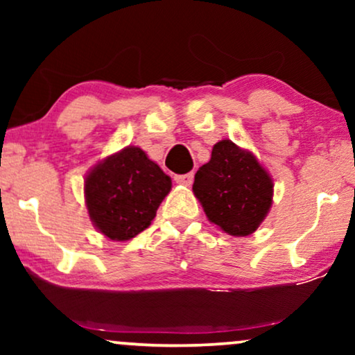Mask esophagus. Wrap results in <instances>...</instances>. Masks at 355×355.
<instances>
[{
  "mask_svg": "<svg viewBox=\"0 0 355 355\" xmlns=\"http://www.w3.org/2000/svg\"><path fill=\"white\" fill-rule=\"evenodd\" d=\"M174 181H176L178 184H182V186H191L193 181V174L192 173L176 174V176H174Z\"/></svg>",
  "mask_w": 355,
  "mask_h": 355,
  "instance_id": "34e87169",
  "label": "esophagus"
}]
</instances>
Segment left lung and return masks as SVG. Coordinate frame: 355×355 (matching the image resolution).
<instances>
[{
    "label": "left lung",
    "instance_id": "obj_1",
    "mask_svg": "<svg viewBox=\"0 0 355 355\" xmlns=\"http://www.w3.org/2000/svg\"><path fill=\"white\" fill-rule=\"evenodd\" d=\"M192 191L208 220L231 236H249L273 202V181L254 155L221 140L198 169Z\"/></svg>",
    "mask_w": 355,
    "mask_h": 355
}]
</instances>
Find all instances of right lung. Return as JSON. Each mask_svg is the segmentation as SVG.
Masks as SVG:
<instances>
[{
	"label": "right lung",
	"mask_w": 355,
	"mask_h": 355,
	"mask_svg": "<svg viewBox=\"0 0 355 355\" xmlns=\"http://www.w3.org/2000/svg\"><path fill=\"white\" fill-rule=\"evenodd\" d=\"M171 178L139 147H125L92 169L85 179L90 220L111 241H129L147 230Z\"/></svg>",
	"instance_id": "right-lung-1"
}]
</instances>
